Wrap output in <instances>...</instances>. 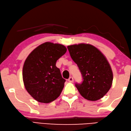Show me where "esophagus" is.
<instances>
[{
	"mask_svg": "<svg viewBox=\"0 0 131 131\" xmlns=\"http://www.w3.org/2000/svg\"><path fill=\"white\" fill-rule=\"evenodd\" d=\"M68 81L69 82H73V79L72 77H70L68 79Z\"/></svg>",
	"mask_w": 131,
	"mask_h": 131,
	"instance_id": "esophagus-1",
	"label": "esophagus"
}]
</instances>
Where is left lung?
I'll return each mask as SVG.
<instances>
[{
	"mask_svg": "<svg viewBox=\"0 0 131 131\" xmlns=\"http://www.w3.org/2000/svg\"><path fill=\"white\" fill-rule=\"evenodd\" d=\"M67 48L83 77L81 84H76L80 94L89 101L102 98L110 90L113 80V71L105 56L89 43L72 45Z\"/></svg>",
	"mask_w": 131,
	"mask_h": 131,
	"instance_id": "obj_1",
	"label": "left lung"
}]
</instances>
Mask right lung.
<instances>
[{"label": "right lung", "mask_w": 131, "mask_h": 131, "mask_svg": "<svg viewBox=\"0 0 131 131\" xmlns=\"http://www.w3.org/2000/svg\"><path fill=\"white\" fill-rule=\"evenodd\" d=\"M66 51L63 45L46 42L34 49L26 59L23 68L24 84L38 102L50 103L60 95L66 80L56 62Z\"/></svg>", "instance_id": "right-lung-1"}]
</instances>
